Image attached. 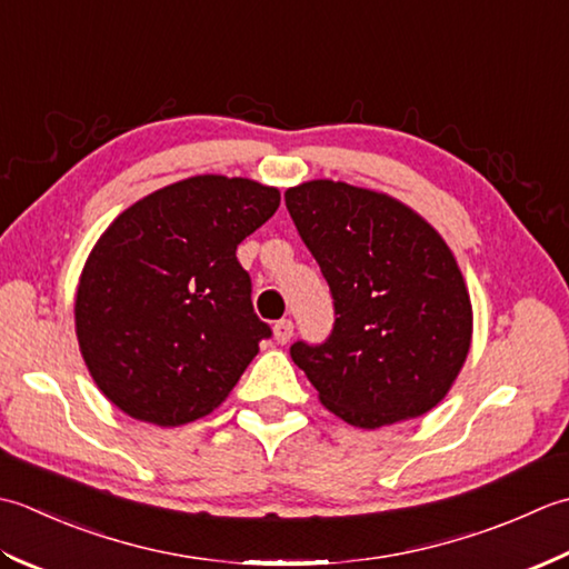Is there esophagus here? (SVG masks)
<instances>
[{"label": "esophagus", "mask_w": 569, "mask_h": 569, "mask_svg": "<svg viewBox=\"0 0 569 569\" xmlns=\"http://www.w3.org/2000/svg\"><path fill=\"white\" fill-rule=\"evenodd\" d=\"M272 331H274V341L277 343H287L289 339H292V333H295V323H292V319H280L272 327Z\"/></svg>", "instance_id": "1"}]
</instances>
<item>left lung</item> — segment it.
<instances>
[{"label": "left lung", "instance_id": "1", "mask_svg": "<svg viewBox=\"0 0 569 569\" xmlns=\"http://www.w3.org/2000/svg\"><path fill=\"white\" fill-rule=\"evenodd\" d=\"M284 203L333 297L329 339L289 349L323 408L363 430L430 412L471 346L469 292L442 236L343 181L299 183Z\"/></svg>", "mask_w": 569, "mask_h": 569}]
</instances>
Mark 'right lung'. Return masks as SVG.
Here are the masks:
<instances>
[{
  "label": "right lung",
  "mask_w": 569,
  "mask_h": 569,
  "mask_svg": "<svg viewBox=\"0 0 569 569\" xmlns=\"http://www.w3.org/2000/svg\"><path fill=\"white\" fill-rule=\"evenodd\" d=\"M277 206L274 187L203 173L112 220L80 274L76 336L114 408L179 427L228 398L272 336L236 250Z\"/></svg>",
  "instance_id": "add662e5"
}]
</instances>
